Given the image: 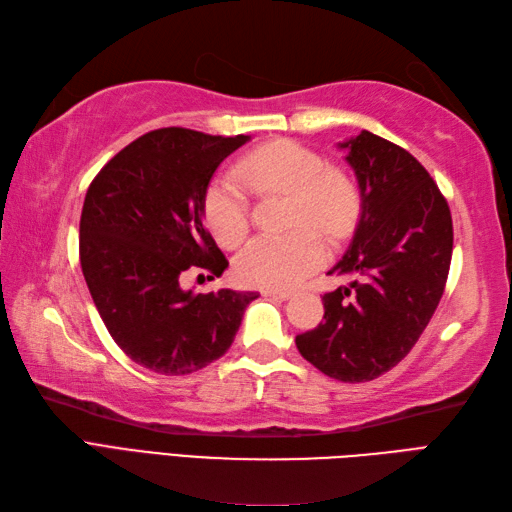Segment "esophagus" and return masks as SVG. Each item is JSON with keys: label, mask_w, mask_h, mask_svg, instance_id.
<instances>
[{"label": "esophagus", "mask_w": 512, "mask_h": 512, "mask_svg": "<svg viewBox=\"0 0 512 512\" xmlns=\"http://www.w3.org/2000/svg\"><path fill=\"white\" fill-rule=\"evenodd\" d=\"M265 298H274V300H289L291 293L289 291H278V289H263Z\"/></svg>", "instance_id": "34e87169"}]
</instances>
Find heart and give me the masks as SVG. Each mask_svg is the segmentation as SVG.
Returning a JSON list of instances; mask_svg holds the SVG:
<instances>
[{
	"mask_svg": "<svg viewBox=\"0 0 512 512\" xmlns=\"http://www.w3.org/2000/svg\"><path fill=\"white\" fill-rule=\"evenodd\" d=\"M238 179L256 192L291 195L289 236H258L236 258V274L247 285L293 289L324 263L320 236L342 238L359 208V190L346 170L326 166L324 157L293 140H276L247 153L236 168ZM203 221L225 247L243 241L249 230V199L234 177H219L203 192Z\"/></svg>",
	"mask_w": 512,
	"mask_h": 512,
	"instance_id": "heart-1",
	"label": "heart"
}]
</instances>
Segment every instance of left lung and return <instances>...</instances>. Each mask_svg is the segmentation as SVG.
Here are the masks:
<instances>
[{"label":"left lung","instance_id":"1","mask_svg":"<svg viewBox=\"0 0 512 512\" xmlns=\"http://www.w3.org/2000/svg\"><path fill=\"white\" fill-rule=\"evenodd\" d=\"M339 149L357 175L361 217L328 274L352 282L324 293V322L295 346L328 377L363 383L392 370L427 328L449 276L453 223L436 181L401 146L361 131Z\"/></svg>","mask_w":512,"mask_h":512}]
</instances>
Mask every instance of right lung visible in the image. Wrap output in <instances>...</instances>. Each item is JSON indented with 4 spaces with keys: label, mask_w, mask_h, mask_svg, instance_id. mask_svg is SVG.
Returning <instances> with one entry per match:
<instances>
[{
    "label": "right lung",
    "mask_w": 512,
    "mask_h": 512,
    "mask_svg": "<svg viewBox=\"0 0 512 512\" xmlns=\"http://www.w3.org/2000/svg\"><path fill=\"white\" fill-rule=\"evenodd\" d=\"M247 140L157 129L124 146L87 188L78 249L89 293L113 342L157 374L179 377L223 357L258 298L179 285L190 269L208 278L227 269L201 203L214 170Z\"/></svg>",
    "instance_id": "add662e5"
}]
</instances>
